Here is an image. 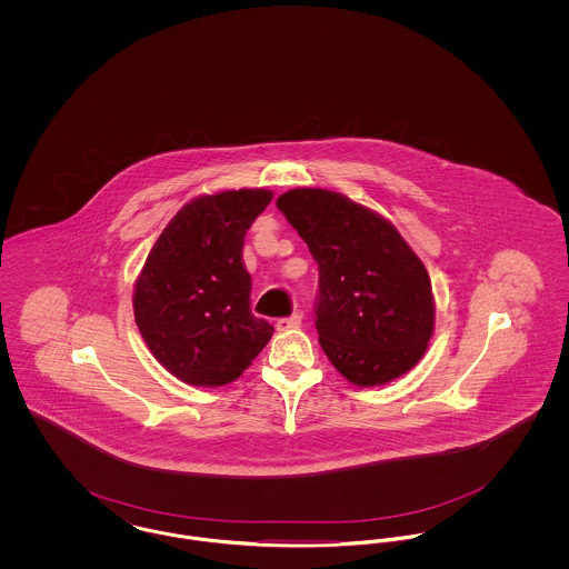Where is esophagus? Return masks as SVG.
I'll use <instances>...</instances> for the list:
<instances>
[{
  "instance_id": "34e87169",
  "label": "esophagus",
  "mask_w": 569,
  "mask_h": 569,
  "mask_svg": "<svg viewBox=\"0 0 569 569\" xmlns=\"http://www.w3.org/2000/svg\"><path fill=\"white\" fill-rule=\"evenodd\" d=\"M302 322V316H298V313H292V316H288V318H279L277 320V330H281V332H288V330H295Z\"/></svg>"
}]
</instances>
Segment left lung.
<instances>
[{
  "label": "left lung",
  "mask_w": 569,
  "mask_h": 569,
  "mask_svg": "<svg viewBox=\"0 0 569 569\" xmlns=\"http://www.w3.org/2000/svg\"><path fill=\"white\" fill-rule=\"evenodd\" d=\"M277 209L318 262L316 328L335 369L356 386L407 373L433 335L431 279L397 228L350 198L300 188Z\"/></svg>",
  "instance_id": "obj_1"
}]
</instances>
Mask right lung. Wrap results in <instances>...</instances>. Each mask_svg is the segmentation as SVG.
Returning a JSON list of instances; mask_svg holds the SVG:
<instances>
[{
  "mask_svg": "<svg viewBox=\"0 0 569 569\" xmlns=\"http://www.w3.org/2000/svg\"><path fill=\"white\" fill-rule=\"evenodd\" d=\"M269 190L191 200L147 256L136 281V326L163 369L193 386H223L262 352L272 326L251 313L244 234Z\"/></svg>",
  "mask_w": 569,
  "mask_h": 569,
  "instance_id": "add662e5",
  "label": "right lung"
}]
</instances>
